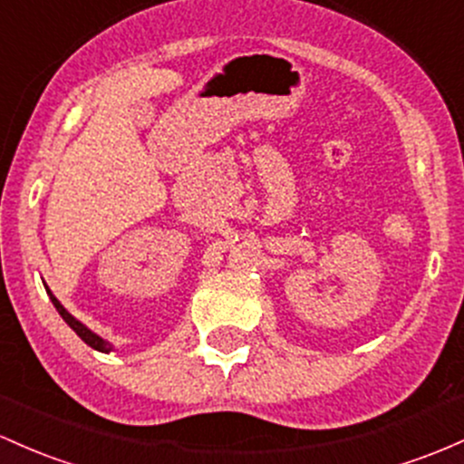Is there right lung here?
<instances>
[{
    "label": "right lung",
    "instance_id": "right-lung-1",
    "mask_svg": "<svg viewBox=\"0 0 464 464\" xmlns=\"http://www.w3.org/2000/svg\"><path fill=\"white\" fill-rule=\"evenodd\" d=\"M44 286H45V284H44ZM45 293H48L50 302H53V304H54V308H57V313L61 314V317H63V322H65V324H68V325H70V328H72V330H74V333H76V334H79V337H81V339H83V341H85V343H88V345H90V348L99 350V353H105V354H108V353H111V350H114V345H111V343H110V341H105L103 337H99V334H96V333H92V330L88 328V325H85V324H81V322H79V319H76V317H72V314H70V313H68V310H65L63 306H61V302H59V299H57V297H54V295H53V293H50V288H48V286H45Z\"/></svg>",
    "mask_w": 464,
    "mask_h": 464
}]
</instances>
